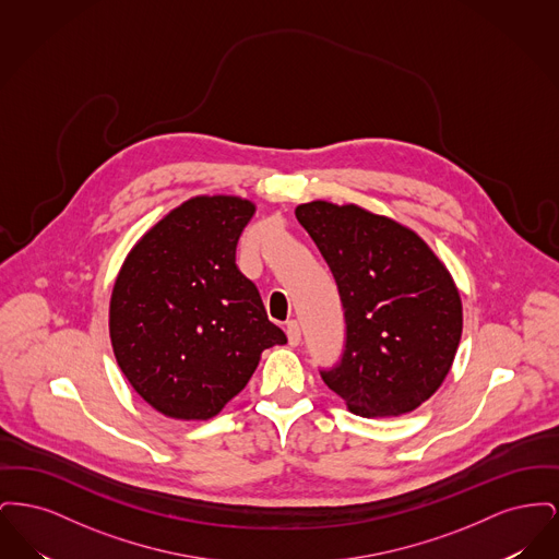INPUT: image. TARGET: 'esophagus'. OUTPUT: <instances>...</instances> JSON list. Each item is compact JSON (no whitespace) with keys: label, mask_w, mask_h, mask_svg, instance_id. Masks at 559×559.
Masks as SVG:
<instances>
[{"label":"esophagus","mask_w":559,"mask_h":559,"mask_svg":"<svg viewBox=\"0 0 559 559\" xmlns=\"http://www.w3.org/2000/svg\"><path fill=\"white\" fill-rule=\"evenodd\" d=\"M287 337H289V344H292L293 347L299 346V342H301V329H299V324H297L295 320L287 322Z\"/></svg>","instance_id":"34e87169"}]
</instances>
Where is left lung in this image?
Masks as SVG:
<instances>
[{"mask_svg":"<svg viewBox=\"0 0 559 559\" xmlns=\"http://www.w3.org/2000/svg\"><path fill=\"white\" fill-rule=\"evenodd\" d=\"M297 222L317 242L346 317L342 362L320 372L358 417H399L451 371L463 304L447 264L415 230L360 205L310 201Z\"/></svg>","mask_w":559,"mask_h":559,"instance_id":"1","label":"left lung"}]
</instances>
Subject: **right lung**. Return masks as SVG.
Instances as JSON below:
<instances>
[{
    "mask_svg": "<svg viewBox=\"0 0 559 559\" xmlns=\"http://www.w3.org/2000/svg\"><path fill=\"white\" fill-rule=\"evenodd\" d=\"M255 203L199 194L135 240L115 278L108 335L135 394L160 415L207 421L287 344L235 262Z\"/></svg>",
    "mask_w": 559,
    "mask_h": 559,
    "instance_id": "1",
    "label": "right lung"
}]
</instances>
